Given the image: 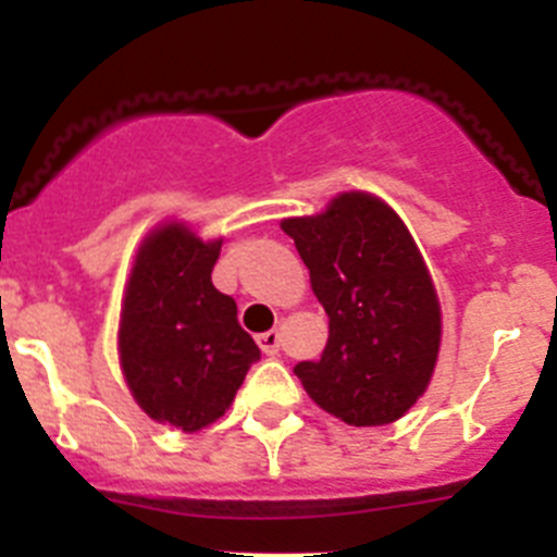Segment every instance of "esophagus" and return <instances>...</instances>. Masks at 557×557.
<instances>
[{
    "label": "esophagus",
    "mask_w": 557,
    "mask_h": 557,
    "mask_svg": "<svg viewBox=\"0 0 557 557\" xmlns=\"http://www.w3.org/2000/svg\"><path fill=\"white\" fill-rule=\"evenodd\" d=\"M256 343H259V348H262L268 357H275V354H278V346H282V334H278V329H270V332L256 334Z\"/></svg>",
    "instance_id": "34e87169"
}]
</instances>
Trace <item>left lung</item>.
I'll use <instances>...</instances> for the list:
<instances>
[{
  "label": "left lung",
  "instance_id": "obj_1",
  "mask_svg": "<svg viewBox=\"0 0 557 557\" xmlns=\"http://www.w3.org/2000/svg\"><path fill=\"white\" fill-rule=\"evenodd\" d=\"M329 314L318 362L293 368L309 398L351 426H382L424 396L441 346L430 270L396 211L346 191L318 218L282 223Z\"/></svg>",
  "mask_w": 557,
  "mask_h": 557
}]
</instances>
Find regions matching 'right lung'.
I'll return each instance as SVG.
<instances>
[{
  "label": "right lung",
  "instance_id": "1",
  "mask_svg": "<svg viewBox=\"0 0 557 557\" xmlns=\"http://www.w3.org/2000/svg\"><path fill=\"white\" fill-rule=\"evenodd\" d=\"M218 243L170 223L139 248L120 323L127 387L161 424L195 432L218 421L262 357L236 321L231 295L211 284Z\"/></svg>",
  "mask_w": 557,
  "mask_h": 557
}]
</instances>
